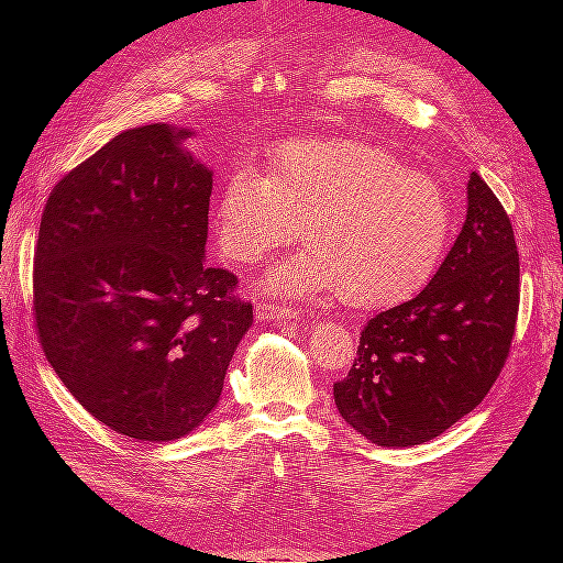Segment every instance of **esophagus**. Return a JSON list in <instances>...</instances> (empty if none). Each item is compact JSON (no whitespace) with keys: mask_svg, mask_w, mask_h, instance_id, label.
<instances>
[{"mask_svg":"<svg viewBox=\"0 0 563 563\" xmlns=\"http://www.w3.org/2000/svg\"><path fill=\"white\" fill-rule=\"evenodd\" d=\"M261 321H298L300 319V310L296 308H279V305H258V310H255Z\"/></svg>","mask_w":563,"mask_h":563,"instance_id":"esophagus-1","label":"esophagus"}]
</instances>
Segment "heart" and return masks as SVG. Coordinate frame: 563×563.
Returning a JSON list of instances; mask_svg holds the SVG:
<instances>
[{"label": "heart", "mask_w": 563, "mask_h": 563, "mask_svg": "<svg viewBox=\"0 0 563 563\" xmlns=\"http://www.w3.org/2000/svg\"><path fill=\"white\" fill-rule=\"evenodd\" d=\"M300 225L310 253L272 272L269 291H338L350 308L371 310L432 277L451 234V207L434 178L362 141H291L269 157L267 176L240 166L225 178L216 230L230 261L255 263L294 244Z\"/></svg>", "instance_id": "b5f03b06"}]
</instances>
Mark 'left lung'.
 Segmentation results:
<instances>
[{"mask_svg": "<svg viewBox=\"0 0 563 563\" xmlns=\"http://www.w3.org/2000/svg\"><path fill=\"white\" fill-rule=\"evenodd\" d=\"M519 314V253L503 203L467 180V218L432 282L371 317L333 385L350 428L378 446H418L474 411L507 362Z\"/></svg>", "mask_w": 563, "mask_h": 563, "instance_id": "8db88e82", "label": "left lung"}]
</instances>
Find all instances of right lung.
Returning <instances> with one entry per match:
<instances>
[{"instance_id":"right-lung-1","label":"right lung","mask_w":563,"mask_h":563,"mask_svg":"<svg viewBox=\"0 0 563 563\" xmlns=\"http://www.w3.org/2000/svg\"><path fill=\"white\" fill-rule=\"evenodd\" d=\"M190 129L122 131L65 174L32 272L37 338L63 385L110 430L174 441L203 422L253 321L236 277L203 263L213 174Z\"/></svg>"}]
</instances>
